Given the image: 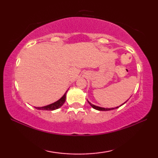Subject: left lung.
Returning a JSON list of instances; mask_svg holds the SVG:
<instances>
[{"mask_svg": "<svg viewBox=\"0 0 158 158\" xmlns=\"http://www.w3.org/2000/svg\"><path fill=\"white\" fill-rule=\"evenodd\" d=\"M127 101H126V102H127ZM88 102H89V103L90 104V105L91 106L93 109H96V110H98V111H110V110H113V109L118 108L119 106H122L123 105H124V104L125 103V102H124L123 104V105H120L119 106H116V107H114V108H103V107H100V106H95V105H93V104L90 103L89 101H88Z\"/></svg>", "mask_w": 158, "mask_h": 158, "instance_id": "1", "label": "left lung"}]
</instances>
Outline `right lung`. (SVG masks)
<instances>
[{
  "label": "right lung",
  "instance_id": "right-lung-1",
  "mask_svg": "<svg viewBox=\"0 0 158 158\" xmlns=\"http://www.w3.org/2000/svg\"><path fill=\"white\" fill-rule=\"evenodd\" d=\"M67 93V91H66ZM66 93L63 95V97L60 99H59L58 101L55 102L51 105L44 106H42V107H35V109H39V110H47V111H53L55 110V109H57L58 108H60L61 106H62L64 102H65V99H66Z\"/></svg>",
  "mask_w": 158,
  "mask_h": 158
}]
</instances>
